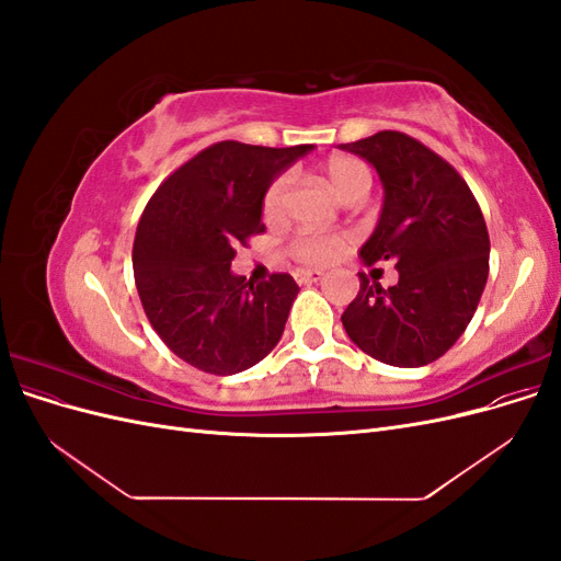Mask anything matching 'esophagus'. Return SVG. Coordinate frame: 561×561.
Listing matches in <instances>:
<instances>
[{
    "instance_id": "esophagus-1",
    "label": "esophagus",
    "mask_w": 561,
    "mask_h": 561,
    "mask_svg": "<svg viewBox=\"0 0 561 561\" xmlns=\"http://www.w3.org/2000/svg\"><path fill=\"white\" fill-rule=\"evenodd\" d=\"M320 278H322V271H313V268H297L295 271L297 283H318Z\"/></svg>"
}]
</instances>
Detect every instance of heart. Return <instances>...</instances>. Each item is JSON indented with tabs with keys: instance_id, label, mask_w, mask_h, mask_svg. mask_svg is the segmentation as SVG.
<instances>
[{
	"instance_id": "1",
	"label": "heart",
	"mask_w": 561,
	"mask_h": 561,
	"mask_svg": "<svg viewBox=\"0 0 561 561\" xmlns=\"http://www.w3.org/2000/svg\"><path fill=\"white\" fill-rule=\"evenodd\" d=\"M322 178L328 180L332 192L339 198H360L367 194L371 184V173L365 161L346 157V154H334L322 161L320 165ZM285 196H287V180L276 178L266 186L264 198H262V215L266 222H278L285 210ZM346 239L344 236H322V233H301L290 243V254L301 264H328L339 252L344 250Z\"/></svg>"
}]
</instances>
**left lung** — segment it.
<instances>
[{
  "label": "left lung",
  "mask_w": 561,
  "mask_h": 561,
  "mask_svg": "<svg viewBox=\"0 0 561 561\" xmlns=\"http://www.w3.org/2000/svg\"><path fill=\"white\" fill-rule=\"evenodd\" d=\"M342 149L375 165L386 192L363 260L398 268L388 290L360 274L344 330L375 360L428 365L466 332L484 293L489 231L480 203L451 163L407 133L379 130Z\"/></svg>",
  "instance_id": "1"
}]
</instances>
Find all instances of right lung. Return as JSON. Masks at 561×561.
<instances>
[{
	"mask_svg": "<svg viewBox=\"0 0 561 561\" xmlns=\"http://www.w3.org/2000/svg\"><path fill=\"white\" fill-rule=\"evenodd\" d=\"M311 145L215 142L168 175L140 217L133 274L142 309L178 358L227 377L278 344L299 293L290 274L248 283L236 248L264 231L266 186Z\"/></svg>",
	"mask_w": 561,
	"mask_h": 561,
	"instance_id": "1",
	"label": "right lung"
}]
</instances>
